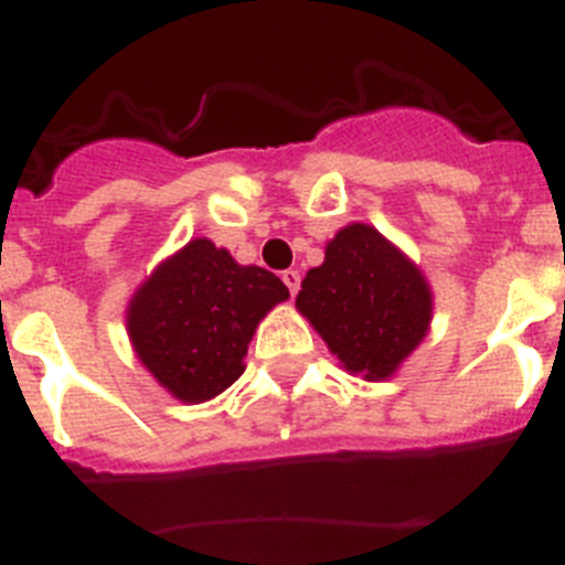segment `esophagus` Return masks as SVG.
Masks as SVG:
<instances>
[{"label":"esophagus","mask_w":565,"mask_h":565,"mask_svg":"<svg viewBox=\"0 0 565 565\" xmlns=\"http://www.w3.org/2000/svg\"><path fill=\"white\" fill-rule=\"evenodd\" d=\"M282 282H286V286H288L291 297H297V291H299V271H294V268L282 271Z\"/></svg>","instance_id":"esophagus-1"}]
</instances>
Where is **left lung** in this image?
Here are the masks:
<instances>
[{
    "label": "left lung",
    "mask_w": 565,
    "mask_h": 565,
    "mask_svg": "<svg viewBox=\"0 0 565 565\" xmlns=\"http://www.w3.org/2000/svg\"><path fill=\"white\" fill-rule=\"evenodd\" d=\"M297 311L344 371L382 382L430 331L433 291L391 239L351 223L326 246V263L306 274Z\"/></svg>",
    "instance_id": "8db88e82"
}]
</instances>
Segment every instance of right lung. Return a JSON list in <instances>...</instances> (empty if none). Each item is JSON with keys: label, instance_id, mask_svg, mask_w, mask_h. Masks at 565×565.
I'll use <instances>...</instances> for the list:
<instances>
[{"label": "right lung", "instance_id": "add662e5", "mask_svg": "<svg viewBox=\"0 0 565 565\" xmlns=\"http://www.w3.org/2000/svg\"><path fill=\"white\" fill-rule=\"evenodd\" d=\"M286 299L282 279L198 237L132 294L127 331L154 382L178 402L201 404L243 376L259 319Z\"/></svg>", "mask_w": 565, "mask_h": 565}]
</instances>
